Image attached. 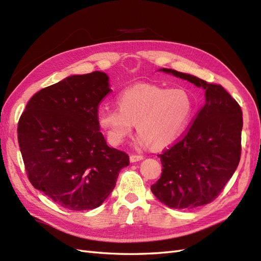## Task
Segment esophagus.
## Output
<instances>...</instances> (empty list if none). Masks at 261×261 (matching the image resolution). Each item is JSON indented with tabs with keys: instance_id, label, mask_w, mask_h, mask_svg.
I'll return each mask as SVG.
<instances>
[{
	"instance_id": "34e87169",
	"label": "esophagus",
	"mask_w": 261,
	"mask_h": 261,
	"mask_svg": "<svg viewBox=\"0 0 261 261\" xmlns=\"http://www.w3.org/2000/svg\"><path fill=\"white\" fill-rule=\"evenodd\" d=\"M142 160H143V156H142V155H135V154H133V155L129 156L130 163H136V162H139V161H142Z\"/></svg>"
}]
</instances>
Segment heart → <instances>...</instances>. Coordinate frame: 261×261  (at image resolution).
<instances>
[{
    "label": "heart",
    "instance_id": "heart-1",
    "mask_svg": "<svg viewBox=\"0 0 261 261\" xmlns=\"http://www.w3.org/2000/svg\"><path fill=\"white\" fill-rule=\"evenodd\" d=\"M116 109L100 107L97 123L114 145L123 143L133 124L139 133L138 141L152 148H164L178 138L193 114V99L181 90H164L152 84H135L117 96Z\"/></svg>",
    "mask_w": 261,
    "mask_h": 261
}]
</instances>
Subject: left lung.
Returning <instances> with one entry per match:
<instances>
[{"label": "left lung", "mask_w": 261, "mask_h": 261, "mask_svg": "<svg viewBox=\"0 0 261 261\" xmlns=\"http://www.w3.org/2000/svg\"><path fill=\"white\" fill-rule=\"evenodd\" d=\"M163 72L202 87L206 103L185 133L158 155L161 178L150 189L169 208L192 209L217 198L236 170L241 155L243 111L224 87L196 76Z\"/></svg>", "instance_id": "1"}]
</instances>
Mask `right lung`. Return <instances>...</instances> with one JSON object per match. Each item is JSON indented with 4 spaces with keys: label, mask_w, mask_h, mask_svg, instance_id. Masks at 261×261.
I'll use <instances>...</instances> for the list:
<instances>
[{
    "label": "right lung",
    "mask_w": 261,
    "mask_h": 261,
    "mask_svg": "<svg viewBox=\"0 0 261 261\" xmlns=\"http://www.w3.org/2000/svg\"><path fill=\"white\" fill-rule=\"evenodd\" d=\"M109 76L74 75L33 95L18 120L25 170L36 189L69 211L103 204L129 165L99 132V104L111 93Z\"/></svg>",
    "instance_id": "obj_1"
}]
</instances>
